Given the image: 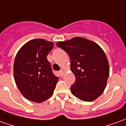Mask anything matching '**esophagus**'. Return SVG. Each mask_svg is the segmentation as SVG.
I'll return each instance as SVG.
<instances>
[{
    "mask_svg": "<svg viewBox=\"0 0 126 126\" xmlns=\"http://www.w3.org/2000/svg\"><path fill=\"white\" fill-rule=\"evenodd\" d=\"M59 74H60V75L61 76V77L63 76V74H64V71H63V70H61V71H60Z\"/></svg>",
    "mask_w": 126,
    "mask_h": 126,
    "instance_id": "34e87169",
    "label": "esophagus"
}]
</instances>
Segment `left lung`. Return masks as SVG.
Listing matches in <instances>:
<instances>
[{
	"label": "left lung",
	"mask_w": 126,
	"mask_h": 126,
	"mask_svg": "<svg viewBox=\"0 0 126 126\" xmlns=\"http://www.w3.org/2000/svg\"><path fill=\"white\" fill-rule=\"evenodd\" d=\"M69 54L70 69L76 81L70 88L72 94L83 101H92L102 94L109 77V63L97 43L82 37L56 43Z\"/></svg>",
	"instance_id": "obj_1"
}]
</instances>
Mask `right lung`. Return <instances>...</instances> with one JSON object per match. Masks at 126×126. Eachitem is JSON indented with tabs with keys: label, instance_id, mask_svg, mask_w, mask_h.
Here are the masks:
<instances>
[{
	"label": "right lung",
	"instance_id": "obj_1",
	"mask_svg": "<svg viewBox=\"0 0 126 126\" xmlns=\"http://www.w3.org/2000/svg\"><path fill=\"white\" fill-rule=\"evenodd\" d=\"M53 46L52 42L36 38L26 43L16 54L14 80L21 94L31 101L41 103L49 99L59 81L47 59Z\"/></svg>",
	"mask_w": 126,
	"mask_h": 126
}]
</instances>
